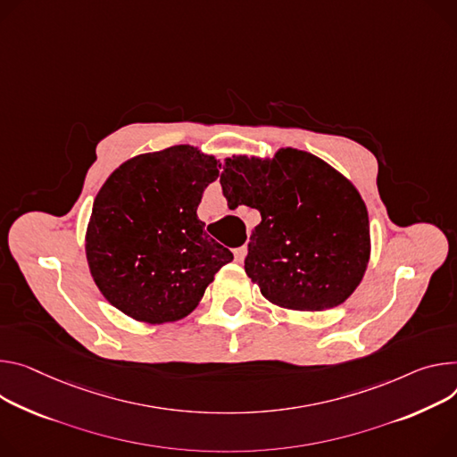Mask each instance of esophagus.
<instances>
[{
  "mask_svg": "<svg viewBox=\"0 0 457 457\" xmlns=\"http://www.w3.org/2000/svg\"><path fill=\"white\" fill-rule=\"evenodd\" d=\"M233 255H235V261H237V262H244V259H245V255H247V247H245V245L237 247V250L233 252Z\"/></svg>",
  "mask_w": 457,
  "mask_h": 457,
  "instance_id": "34e87169",
  "label": "esophagus"
}]
</instances>
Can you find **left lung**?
<instances>
[{
  "instance_id": "1",
  "label": "left lung",
  "mask_w": 457,
  "mask_h": 457,
  "mask_svg": "<svg viewBox=\"0 0 457 457\" xmlns=\"http://www.w3.org/2000/svg\"><path fill=\"white\" fill-rule=\"evenodd\" d=\"M220 186L229 210L247 205L262 217L244 270L270 303L322 312L355 292L370 261V222L346 177L284 147L273 158H226Z\"/></svg>"
}]
</instances>
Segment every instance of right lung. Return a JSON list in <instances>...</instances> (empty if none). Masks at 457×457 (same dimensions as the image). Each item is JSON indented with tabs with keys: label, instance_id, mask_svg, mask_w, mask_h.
I'll list each match as a JSON object with an SVG mask.
<instances>
[{
	"label": "right lung",
	"instance_id": "obj_1",
	"mask_svg": "<svg viewBox=\"0 0 457 457\" xmlns=\"http://www.w3.org/2000/svg\"><path fill=\"white\" fill-rule=\"evenodd\" d=\"M220 163L193 145L123 162L98 191L86 255L102 295L147 324L189 315L233 253L204 231L196 207Z\"/></svg>",
	"mask_w": 457,
	"mask_h": 457
}]
</instances>
